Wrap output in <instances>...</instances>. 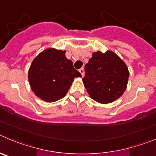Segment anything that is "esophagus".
Instances as JSON below:
<instances>
[{"mask_svg": "<svg viewBox=\"0 0 156 156\" xmlns=\"http://www.w3.org/2000/svg\"><path fill=\"white\" fill-rule=\"evenodd\" d=\"M79 72L81 73V76L83 77L84 76V69L83 68H81V69H79Z\"/></svg>", "mask_w": 156, "mask_h": 156, "instance_id": "esophagus-1", "label": "esophagus"}]
</instances>
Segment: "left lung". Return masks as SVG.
I'll use <instances>...</instances> for the list:
<instances>
[{
  "label": "left lung",
  "mask_w": 156,
  "mask_h": 156,
  "mask_svg": "<svg viewBox=\"0 0 156 156\" xmlns=\"http://www.w3.org/2000/svg\"><path fill=\"white\" fill-rule=\"evenodd\" d=\"M84 85L92 99L109 103L120 98L127 88L129 71L125 63L112 51L92 54L85 66Z\"/></svg>",
  "instance_id": "8db88e82"
}]
</instances>
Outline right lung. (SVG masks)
I'll list each match as a JSON object with an SVG mask.
<instances>
[{
  "label": "right lung",
  "mask_w": 156,
  "mask_h": 156,
  "mask_svg": "<svg viewBox=\"0 0 156 156\" xmlns=\"http://www.w3.org/2000/svg\"><path fill=\"white\" fill-rule=\"evenodd\" d=\"M29 81L35 95L48 102L62 99L74 78L81 77L65 51L50 48L40 53L29 70Z\"/></svg>",
  "instance_id": "add662e5"
}]
</instances>
